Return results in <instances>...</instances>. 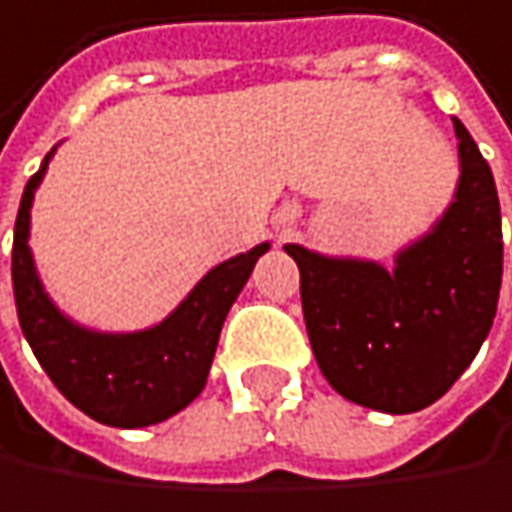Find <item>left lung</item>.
Instances as JSON below:
<instances>
[{
    "mask_svg": "<svg viewBox=\"0 0 512 512\" xmlns=\"http://www.w3.org/2000/svg\"><path fill=\"white\" fill-rule=\"evenodd\" d=\"M459 184L441 220L396 253V268L301 244V304L328 384L367 408L411 414L441 399L480 352L501 289V205L489 163L459 119Z\"/></svg>",
    "mask_w": 512,
    "mask_h": 512,
    "instance_id": "1",
    "label": "left lung"
}]
</instances>
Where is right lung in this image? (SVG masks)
Wrapping results in <instances>:
<instances>
[{
    "label": "right lung",
    "mask_w": 512,
    "mask_h": 512,
    "mask_svg": "<svg viewBox=\"0 0 512 512\" xmlns=\"http://www.w3.org/2000/svg\"><path fill=\"white\" fill-rule=\"evenodd\" d=\"M47 160L29 178L14 223L11 280L23 337L62 396L92 420L122 429L160 423L202 393L226 313L271 244H256L211 268L154 328L133 334L89 331L47 298L29 250V211Z\"/></svg>",
    "instance_id": "add662e5"
}]
</instances>
